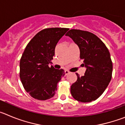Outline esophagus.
I'll return each instance as SVG.
<instances>
[{
    "label": "esophagus",
    "instance_id": "1",
    "mask_svg": "<svg viewBox=\"0 0 125 125\" xmlns=\"http://www.w3.org/2000/svg\"><path fill=\"white\" fill-rule=\"evenodd\" d=\"M68 74H69V71H68V70L65 71V74L68 75Z\"/></svg>",
    "mask_w": 125,
    "mask_h": 125
}]
</instances>
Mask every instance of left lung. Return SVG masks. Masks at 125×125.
Listing matches in <instances>:
<instances>
[{
    "label": "left lung",
    "instance_id": "left-lung-1",
    "mask_svg": "<svg viewBox=\"0 0 125 125\" xmlns=\"http://www.w3.org/2000/svg\"><path fill=\"white\" fill-rule=\"evenodd\" d=\"M79 47L80 58L86 68L84 75H77V81L71 86L75 100L91 102L103 93L111 79L113 64L110 52L96 35L88 31L71 29L66 33Z\"/></svg>",
    "mask_w": 125,
    "mask_h": 125
}]
</instances>
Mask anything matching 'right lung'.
Masks as SVG:
<instances>
[{
	"label": "right lung",
	"mask_w": 125,
	"mask_h": 125,
	"mask_svg": "<svg viewBox=\"0 0 125 125\" xmlns=\"http://www.w3.org/2000/svg\"><path fill=\"white\" fill-rule=\"evenodd\" d=\"M69 29L48 28L39 32L28 43L20 61V78L23 86L32 98L46 100L57 91V83L65 74L64 69L49 64L55 48Z\"/></svg>",
	"instance_id": "right-lung-1"
}]
</instances>
